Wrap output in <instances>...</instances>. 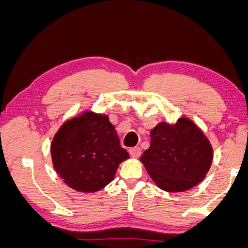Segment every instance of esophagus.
<instances>
[{
	"instance_id": "1",
	"label": "esophagus",
	"mask_w": 248,
	"mask_h": 248,
	"mask_svg": "<svg viewBox=\"0 0 248 248\" xmlns=\"http://www.w3.org/2000/svg\"><path fill=\"white\" fill-rule=\"evenodd\" d=\"M128 152H130V155L133 158H138V157H140V155H141V149L139 147H133V148H130Z\"/></svg>"
}]
</instances>
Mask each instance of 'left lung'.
I'll list each match as a JSON object with an SVG mask.
<instances>
[{"mask_svg": "<svg viewBox=\"0 0 248 248\" xmlns=\"http://www.w3.org/2000/svg\"><path fill=\"white\" fill-rule=\"evenodd\" d=\"M150 147L140 157L149 176L162 191L178 193L205 178L213 149L201 128L183 116L174 124L160 122L150 131Z\"/></svg>", "mask_w": 248, "mask_h": 248, "instance_id": "obj_1", "label": "left lung"}]
</instances>
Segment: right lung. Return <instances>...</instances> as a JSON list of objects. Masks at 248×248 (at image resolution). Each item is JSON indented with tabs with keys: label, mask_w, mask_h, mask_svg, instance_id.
<instances>
[{
	"label": "right lung",
	"mask_w": 248,
	"mask_h": 248,
	"mask_svg": "<svg viewBox=\"0 0 248 248\" xmlns=\"http://www.w3.org/2000/svg\"><path fill=\"white\" fill-rule=\"evenodd\" d=\"M52 162L67 186L94 193L113 181L118 166L130 158L107 115L84 110L64 122L50 143Z\"/></svg>",
	"instance_id": "right-lung-1"
}]
</instances>
